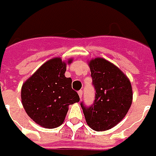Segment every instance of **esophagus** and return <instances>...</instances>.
Segmentation results:
<instances>
[{
	"instance_id": "esophagus-1",
	"label": "esophagus",
	"mask_w": 156,
	"mask_h": 156,
	"mask_svg": "<svg viewBox=\"0 0 156 156\" xmlns=\"http://www.w3.org/2000/svg\"><path fill=\"white\" fill-rule=\"evenodd\" d=\"M78 94H79V97H80V98L81 99L82 98V95H83V90H80L78 91Z\"/></svg>"
}]
</instances>
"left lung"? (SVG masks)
<instances>
[{"label": "left lung", "instance_id": "left-lung-1", "mask_svg": "<svg viewBox=\"0 0 156 156\" xmlns=\"http://www.w3.org/2000/svg\"><path fill=\"white\" fill-rule=\"evenodd\" d=\"M92 84L96 89L93 105L80 106L87 125L95 131H106L121 122L133 101L130 80L119 67L103 58L89 63Z\"/></svg>", "mask_w": 156, "mask_h": 156}]
</instances>
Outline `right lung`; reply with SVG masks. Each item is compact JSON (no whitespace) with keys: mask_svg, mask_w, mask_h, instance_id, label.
<instances>
[{"mask_svg":"<svg viewBox=\"0 0 156 156\" xmlns=\"http://www.w3.org/2000/svg\"><path fill=\"white\" fill-rule=\"evenodd\" d=\"M67 62L53 58L27 79L22 87V103L27 114L45 129H55L62 124L69 106L80 101L71 87L72 80L65 76Z\"/></svg>","mask_w":156,"mask_h":156,"instance_id":"obj_1","label":"right lung"}]
</instances>
